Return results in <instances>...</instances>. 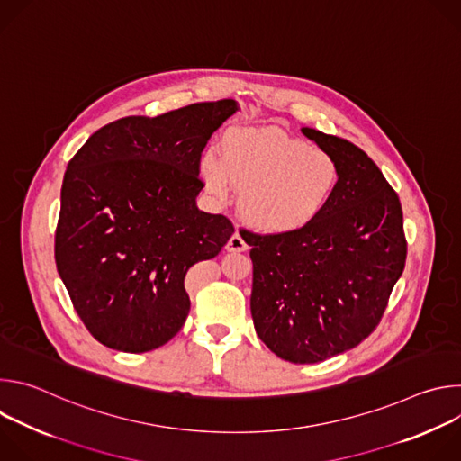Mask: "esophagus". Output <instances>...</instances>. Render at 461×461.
Here are the masks:
<instances>
[{"instance_id": "34e87169", "label": "esophagus", "mask_w": 461, "mask_h": 461, "mask_svg": "<svg viewBox=\"0 0 461 461\" xmlns=\"http://www.w3.org/2000/svg\"><path fill=\"white\" fill-rule=\"evenodd\" d=\"M226 249L228 251H246L248 249V244L246 240L239 235V233H233L226 244Z\"/></svg>"}]
</instances>
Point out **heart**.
<instances>
[{"instance_id":"1","label":"heart","mask_w":461,"mask_h":461,"mask_svg":"<svg viewBox=\"0 0 461 461\" xmlns=\"http://www.w3.org/2000/svg\"><path fill=\"white\" fill-rule=\"evenodd\" d=\"M201 175L217 196L230 184L242 191L244 221L270 235L308 228L330 204L339 184V164L324 149L312 148L276 127L233 129L221 142V158L206 153Z\"/></svg>"}]
</instances>
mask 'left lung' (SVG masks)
Here are the masks:
<instances>
[{
  "mask_svg": "<svg viewBox=\"0 0 461 461\" xmlns=\"http://www.w3.org/2000/svg\"><path fill=\"white\" fill-rule=\"evenodd\" d=\"M339 164L330 204L290 235L240 228L251 246L255 332L290 363H319L366 339L405 268L407 239L398 193L352 142L303 127Z\"/></svg>",
  "mask_w": 461,
  "mask_h": 461,
  "instance_id": "left-lung-1",
  "label": "left lung"
}]
</instances>
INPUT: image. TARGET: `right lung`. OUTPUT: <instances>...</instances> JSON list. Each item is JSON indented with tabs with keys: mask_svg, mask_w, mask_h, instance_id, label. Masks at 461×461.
Instances as JSON below:
<instances>
[{
	"mask_svg": "<svg viewBox=\"0 0 461 461\" xmlns=\"http://www.w3.org/2000/svg\"><path fill=\"white\" fill-rule=\"evenodd\" d=\"M235 100L125 116L71 158L54 235L58 274L89 334L113 350L166 345L189 313L187 270L235 231L196 208L203 151Z\"/></svg>",
	"mask_w": 461,
	"mask_h": 461,
	"instance_id": "right-lung-1",
	"label": "right lung"
}]
</instances>
